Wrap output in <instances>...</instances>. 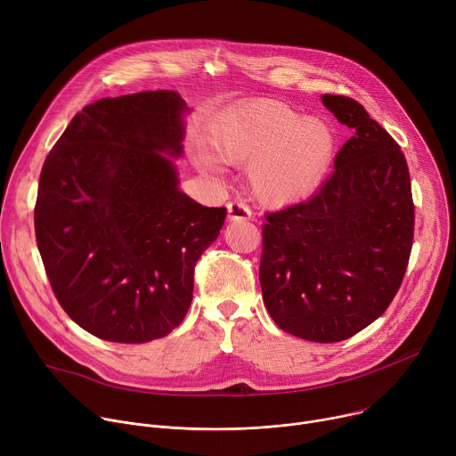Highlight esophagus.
I'll use <instances>...</instances> for the list:
<instances>
[{
	"label": "esophagus",
	"mask_w": 456,
	"mask_h": 456,
	"mask_svg": "<svg viewBox=\"0 0 456 456\" xmlns=\"http://www.w3.org/2000/svg\"><path fill=\"white\" fill-rule=\"evenodd\" d=\"M249 218H251L249 207L240 203V201H231V203H227V220H229V222L249 220Z\"/></svg>",
	"instance_id": "obj_1"
}]
</instances>
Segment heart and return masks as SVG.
I'll use <instances>...</instances> for the list:
<instances>
[{
  "label": "heart",
  "instance_id": "1",
  "mask_svg": "<svg viewBox=\"0 0 456 456\" xmlns=\"http://www.w3.org/2000/svg\"><path fill=\"white\" fill-rule=\"evenodd\" d=\"M211 152H194L196 167L215 173L218 163L247 165L256 200L285 207L309 198L335 158V134L325 121L302 118L278 100H256L224 118L209 131Z\"/></svg>",
  "mask_w": 456,
  "mask_h": 456
}]
</instances>
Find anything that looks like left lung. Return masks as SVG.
Wrapping results in <instances>:
<instances>
[{"label": "left lung", "mask_w": 456, "mask_h": 456, "mask_svg": "<svg viewBox=\"0 0 456 456\" xmlns=\"http://www.w3.org/2000/svg\"><path fill=\"white\" fill-rule=\"evenodd\" d=\"M322 103L354 136L314 196L265 215L260 285L280 329L329 344L351 338L393 302L415 205L405 156L380 123L351 98L323 94Z\"/></svg>", "instance_id": "8db88e82"}]
</instances>
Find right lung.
<instances>
[{"label":"right lung","mask_w":456,"mask_h":456,"mask_svg":"<svg viewBox=\"0 0 456 456\" xmlns=\"http://www.w3.org/2000/svg\"><path fill=\"white\" fill-rule=\"evenodd\" d=\"M187 103L175 91L98 100L77 112L39 175L37 249L63 311L118 344L167 337L192 302L194 265L225 207L178 189Z\"/></svg>","instance_id":"right-lung-1"}]
</instances>
